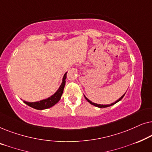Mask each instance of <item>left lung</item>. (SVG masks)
<instances>
[{"label": "left lung", "instance_id": "obj_1", "mask_svg": "<svg viewBox=\"0 0 152 152\" xmlns=\"http://www.w3.org/2000/svg\"><path fill=\"white\" fill-rule=\"evenodd\" d=\"M125 93H124V94L123 95H122V96L120 97V98L118 99L117 101H115V102H113V103H111V104H107V105H105V104H96V103H94V102H91V101L90 100V99H88V98H87V97H86V96H85L84 95V97H85V99H86V100L88 101V102L91 104H92V105H93V106H95V107H99V108H106V107H111V106L113 105V104H116V103H117V102H119V101L121 100V99H122V98H123V97L124 96V95H125Z\"/></svg>", "mask_w": 152, "mask_h": 152}]
</instances>
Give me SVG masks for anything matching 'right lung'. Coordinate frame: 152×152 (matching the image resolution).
<instances>
[{
  "instance_id": "right-lung-1",
  "label": "right lung",
  "mask_w": 152,
  "mask_h": 152,
  "mask_svg": "<svg viewBox=\"0 0 152 152\" xmlns=\"http://www.w3.org/2000/svg\"><path fill=\"white\" fill-rule=\"evenodd\" d=\"M66 74L67 72L64 74V75L62 78V82L59 88L57 89V91L54 93L53 95H52L51 96H50L48 98L43 99L42 100L34 102H27L23 100V102L26 104L27 105L30 106V107L33 108V109H37V110H43L48 109L53 107L54 105H55L61 99V95L63 94V91L64 86L66 84Z\"/></svg>"
}]
</instances>
